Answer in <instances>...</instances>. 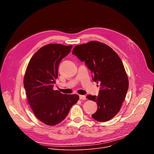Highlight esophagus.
I'll return each instance as SVG.
<instances>
[{
	"mask_svg": "<svg viewBox=\"0 0 154 154\" xmlns=\"http://www.w3.org/2000/svg\"><path fill=\"white\" fill-rule=\"evenodd\" d=\"M79 98L80 100H86V97L85 95H80Z\"/></svg>",
	"mask_w": 154,
	"mask_h": 154,
	"instance_id": "esophagus-1",
	"label": "esophagus"
}]
</instances>
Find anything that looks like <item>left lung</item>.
<instances>
[{
  "label": "left lung",
  "mask_w": 154,
  "mask_h": 154,
  "mask_svg": "<svg viewBox=\"0 0 154 154\" xmlns=\"http://www.w3.org/2000/svg\"><path fill=\"white\" fill-rule=\"evenodd\" d=\"M72 54L85 63L93 73V80L100 83L97 96H86L97 104L93 118L100 122L110 120L119 112L128 88L121 58L110 47L95 41L76 46Z\"/></svg>",
  "instance_id": "1"
}]
</instances>
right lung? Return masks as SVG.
Wrapping results in <instances>:
<instances>
[{"mask_svg":"<svg viewBox=\"0 0 154 154\" xmlns=\"http://www.w3.org/2000/svg\"><path fill=\"white\" fill-rule=\"evenodd\" d=\"M72 46L50 44L40 48L30 59L24 78L27 100L35 116L48 125L63 121L71 107L77 103V94H64L54 90L61 60Z\"/></svg>","mask_w":154,"mask_h":154,"instance_id":"obj_1","label":"right lung"}]
</instances>
